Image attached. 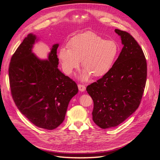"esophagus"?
<instances>
[{
	"instance_id": "1",
	"label": "esophagus",
	"mask_w": 160,
	"mask_h": 160,
	"mask_svg": "<svg viewBox=\"0 0 160 160\" xmlns=\"http://www.w3.org/2000/svg\"><path fill=\"white\" fill-rule=\"evenodd\" d=\"M78 87L79 90L81 91V92H84V91H85V89H86V87H85V85H80V84H79V85H78Z\"/></svg>"
}]
</instances>
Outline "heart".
I'll list each match as a JSON object with an SVG mask.
<instances>
[{"label":"heart","instance_id":"obj_1","mask_svg":"<svg viewBox=\"0 0 160 160\" xmlns=\"http://www.w3.org/2000/svg\"><path fill=\"white\" fill-rule=\"evenodd\" d=\"M69 48H62L58 58L64 73L70 75L79 67L80 61L84 68L82 81L91 75L101 77L108 73L116 61L120 48L113 40H106L92 32H86L73 37L68 43Z\"/></svg>","mask_w":160,"mask_h":160}]
</instances>
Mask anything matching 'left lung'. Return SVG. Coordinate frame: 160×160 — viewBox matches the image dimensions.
<instances>
[{"mask_svg": "<svg viewBox=\"0 0 160 160\" xmlns=\"http://www.w3.org/2000/svg\"><path fill=\"white\" fill-rule=\"evenodd\" d=\"M115 32L123 45L118 59L108 73L86 88L94 101L93 121L103 129L118 126L138 108L147 78L140 45L128 33Z\"/></svg>", "mask_w": 160, "mask_h": 160, "instance_id": "8db88e82", "label": "left lung"}]
</instances>
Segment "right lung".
<instances>
[{"mask_svg": "<svg viewBox=\"0 0 160 160\" xmlns=\"http://www.w3.org/2000/svg\"><path fill=\"white\" fill-rule=\"evenodd\" d=\"M38 40L33 33L28 34L12 56L10 87L22 115L37 127L52 130L64 121L68 104L78 88L58 69L59 43L52 45L48 59H42L33 52Z\"/></svg>", "mask_w": 160, "mask_h": 160, "instance_id": "1", "label": "right lung"}]
</instances>
